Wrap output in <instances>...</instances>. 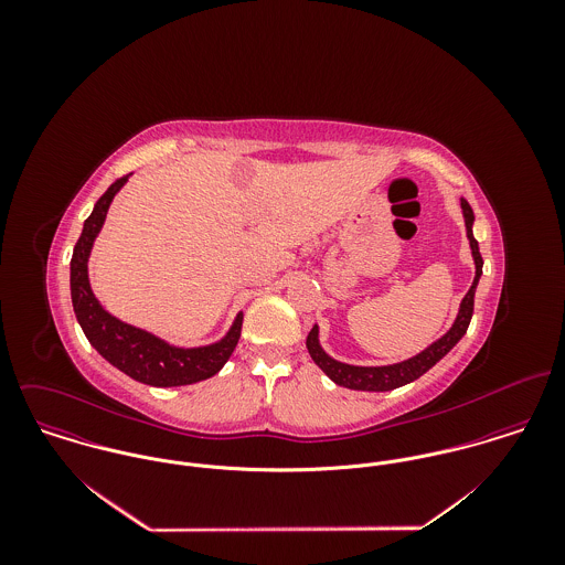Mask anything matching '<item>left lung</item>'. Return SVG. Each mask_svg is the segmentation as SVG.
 <instances>
[{"instance_id":"left-lung-1","label":"left lung","mask_w":565,"mask_h":565,"mask_svg":"<svg viewBox=\"0 0 565 565\" xmlns=\"http://www.w3.org/2000/svg\"><path fill=\"white\" fill-rule=\"evenodd\" d=\"M461 209H463V220H466V233L470 239L472 247V258H475V280L470 291L466 294V298L461 300L457 320L450 326V330L446 334H441L437 341H433L428 348H424L419 354L394 363V365H376V367H365V365H350V363H341L337 359H332L330 354L323 352L320 345V328L318 323L311 328L309 337H307V348L311 359L316 361V365L322 370L323 374L348 390H356V392H390L396 387H403L406 383H413L415 379H419L422 374H426L435 363H439L466 334L472 313H475V294H477V285L483 276V256L479 252V242L475 239L472 226H475V213L472 206L468 204V200L461 198Z\"/></svg>"}]
</instances>
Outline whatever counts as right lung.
Here are the masks:
<instances>
[{"label": "right lung", "mask_w": 565, "mask_h": 565, "mask_svg": "<svg viewBox=\"0 0 565 565\" xmlns=\"http://www.w3.org/2000/svg\"><path fill=\"white\" fill-rule=\"evenodd\" d=\"M128 178L130 173L115 180L95 202L93 213L84 222L81 239L74 247L70 276L74 313L90 345L110 365H115L130 379L152 387H180L206 381L215 376L231 359L242 337L243 313L235 318L231 330L220 341L200 348H178L143 328L130 326L110 316L90 289L88 256L93 243L104 226L113 198L128 182Z\"/></svg>", "instance_id": "obj_1"}]
</instances>
